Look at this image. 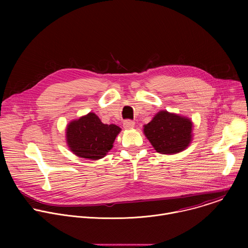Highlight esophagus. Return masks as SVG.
<instances>
[{"instance_id": "obj_1", "label": "esophagus", "mask_w": 248, "mask_h": 248, "mask_svg": "<svg viewBox=\"0 0 248 248\" xmlns=\"http://www.w3.org/2000/svg\"><path fill=\"white\" fill-rule=\"evenodd\" d=\"M134 124H135V123H134L133 121H131V120H125V121L124 122V127L126 128V129L133 128V127H134Z\"/></svg>"}]
</instances>
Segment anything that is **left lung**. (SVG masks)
Returning a JSON list of instances; mask_svg holds the SVG:
<instances>
[{"label":"left lung","mask_w":248,"mask_h":248,"mask_svg":"<svg viewBox=\"0 0 248 248\" xmlns=\"http://www.w3.org/2000/svg\"><path fill=\"white\" fill-rule=\"evenodd\" d=\"M192 123L190 120L159 112L144 125V133L155 150L162 154H175L185 150L191 141Z\"/></svg>","instance_id":"8db88e82"}]
</instances>
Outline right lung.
<instances>
[{
  "mask_svg": "<svg viewBox=\"0 0 248 248\" xmlns=\"http://www.w3.org/2000/svg\"><path fill=\"white\" fill-rule=\"evenodd\" d=\"M121 131L116 124H104L94 114L74 121L66 128V142L77 156L98 160L107 155Z\"/></svg>",
  "mask_w": 248,
  "mask_h": 248,
  "instance_id": "add662e5",
  "label": "right lung"
}]
</instances>
